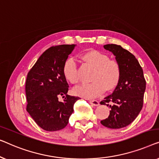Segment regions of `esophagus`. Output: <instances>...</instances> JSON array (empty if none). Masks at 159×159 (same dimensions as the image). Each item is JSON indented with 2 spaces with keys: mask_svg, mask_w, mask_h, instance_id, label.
<instances>
[{
  "mask_svg": "<svg viewBox=\"0 0 159 159\" xmlns=\"http://www.w3.org/2000/svg\"><path fill=\"white\" fill-rule=\"evenodd\" d=\"M89 103H90L91 104H92L93 106H99V102L97 101V100H90Z\"/></svg>",
  "mask_w": 159,
  "mask_h": 159,
  "instance_id": "1",
  "label": "esophagus"
}]
</instances>
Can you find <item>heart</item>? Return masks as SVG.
Returning <instances> with one entry per match:
<instances>
[{"label": "heart", "instance_id": "1", "mask_svg": "<svg viewBox=\"0 0 159 159\" xmlns=\"http://www.w3.org/2000/svg\"><path fill=\"white\" fill-rule=\"evenodd\" d=\"M82 59L94 67L91 83H85L75 87V96L85 99H94L107 90H112L119 84L121 68L119 62L110 60L108 55L97 50H89L81 55ZM62 73L68 82L75 84L79 82L77 64L73 57H68L62 66Z\"/></svg>", "mask_w": 159, "mask_h": 159}]
</instances>
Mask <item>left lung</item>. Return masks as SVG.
<instances>
[{
	"instance_id": "obj_1",
	"label": "left lung",
	"mask_w": 159,
	"mask_h": 159,
	"mask_svg": "<svg viewBox=\"0 0 159 159\" xmlns=\"http://www.w3.org/2000/svg\"><path fill=\"white\" fill-rule=\"evenodd\" d=\"M104 48L112 52L119 62L121 78L113 93L100 102L111 109L109 117L101 123L108 128L120 129L132 123L141 111L146 82L139 62L128 50L115 44H105Z\"/></svg>"
}]
</instances>
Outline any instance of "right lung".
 <instances>
[{
    "instance_id": "add662e5",
    "label": "right lung",
    "mask_w": 159,
    "mask_h": 159,
    "mask_svg": "<svg viewBox=\"0 0 159 159\" xmlns=\"http://www.w3.org/2000/svg\"><path fill=\"white\" fill-rule=\"evenodd\" d=\"M76 44H61L49 48L38 58L26 80V111L46 131H57L68 125L73 105L80 98L68 95L69 86L62 66ZM59 96L64 101L58 100Z\"/></svg>"
}]
</instances>
